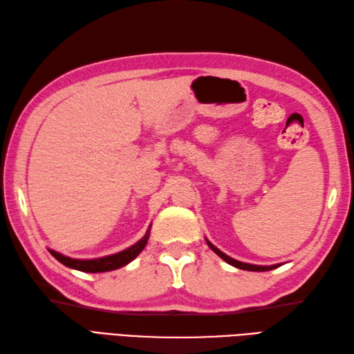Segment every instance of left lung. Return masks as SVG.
Wrapping results in <instances>:
<instances>
[{
    "label": "left lung",
    "instance_id": "obj_1",
    "mask_svg": "<svg viewBox=\"0 0 354 354\" xmlns=\"http://www.w3.org/2000/svg\"><path fill=\"white\" fill-rule=\"evenodd\" d=\"M207 244L209 245V249H211L212 252H214V253H217L221 259L226 261L227 264H231V266H234V267H236V268L248 270V271H270V270H274V268H277L279 266H281V264H276V266H253V264H248V262H241V261H236V259H234V258H231V257H227L226 253L218 250V249L216 248V245L211 244L208 240H207Z\"/></svg>",
    "mask_w": 354,
    "mask_h": 354
}]
</instances>
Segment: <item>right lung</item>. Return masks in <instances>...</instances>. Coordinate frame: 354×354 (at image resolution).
Instances as JSON below:
<instances>
[{
    "label": "right lung",
    "instance_id": "1",
    "mask_svg": "<svg viewBox=\"0 0 354 354\" xmlns=\"http://www.w3.org/2000/svg\"><path fill=\"white\" fill-rule=\"evenodd\" d=\"M149 234H151V226L146 231L142 240H138L136 244L131 245V248L122 250L119 253L109 254V257L97 258V259H73L69 257H64V254L55 252V250H49V252H51V254L57 261L62 262L63 266L69 267V268L84 271V273H104V271H111V270H116V268L127 266L134 258H137L138 253L142 252L145 249V245L147 244V240H149Z\"/></svg>",
    "mask_w": 354,
    "mask_h": 354
}]
</instances>
